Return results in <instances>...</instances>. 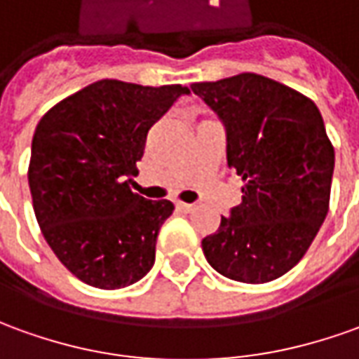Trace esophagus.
Returning a JSON list of instances; mask_svg holds the SVG:
<instances>
[{
  "instance_id": "obj_1",
  "label": "esophagus",
  "mask_w": 359,
  "mask_h": 359,
  "mask_svg": "<svg viewBox=\"0 0 359 359\" xmlns=\"http://www.w3.org/2000/svg\"><path fill=\"white\" fill-rule=\"evenodd\" d=\"M177 206H179L182 212H192L196 208V204H189V202H177Z\"/></svg>"
}]
</instances>
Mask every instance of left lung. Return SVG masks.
Returning <instances> with one entry per match:
<instances>
[{
  "label": "left lung",
  "instance_id": "obj_1",
  "mask_svg": "<svg viewBox=\"0 0 359 359\" xmlns=\"http://www.w3.org/2000/svg\"><path fill=\"white\" fill-rule=\"evenodd\" d=\"M190 90L226 129V159L243 184L202 251L216 271L267 283L301 262L328 214L334 147L313 100L259 74L196 82Z\"/></svg>",
  "mask_w": 359,
  "mask_h": 359
}]
</instances>
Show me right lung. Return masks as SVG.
Masks as SVG:
<instances>
[{
  "mask_svg": "<svg viewBox=\"0 0 359 359\" xmlns=\"http://www.w3.org/2000/svg\"><path fill=\"white\" fill-rule=\"evenodd\" d=\"M187 86L100 80L62 100L39 121L29 189L46 243L80 281L121 289L155 263L163 222L175 206L129 189L147 131Z\"/></svg>",
  "mask_w": 359,
  "mask_h": 359,
  "instance_id": "1",
  "label": "right lung"
}]
</instances>
